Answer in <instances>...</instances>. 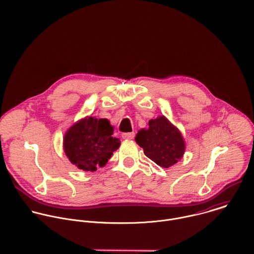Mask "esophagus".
Wrapping results in <instances>:
<instances>
[{
  "mask_svg": "<svg viewBox=\"0 0 254 254\" xmlns=\"http://www.w3.org/2000/svg\"><path fill=\"white\" fill-rule=\"evenodd\" d=\"M123 138L125 139H132L134 137V132H127V133H123Z\"/></svg>",
  "mask_w": 254,
  "mask_h": 254,
  "instance_id": "34e87169",
  "label": "esophagus"
}]
</instances>
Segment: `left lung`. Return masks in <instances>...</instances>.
<instances>
[{
  "mask_svg": "<svg viewBox=\"0 0 254 254\" xmlns=\"http://www.w3.org/2000/svg\"><path fill=\"white\" fill-rule=\"evenodd\" d=\"M135 141L149 159L164 168L179 162L186 151L182 132L164 116L150 120L147 128L138 130Z\"/></svg>",
  "mask_w": 254,
  "mask_h": 254,
  "instance_id": "8db88e82",
  "label": "left lung"
}]
</instances>
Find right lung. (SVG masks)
<instances>
[{
  "mask_svg": "<svg viewBox=\"0 0 254 254\" xmlns=\"http://www.w3.org/2000/svg\"><path fill=\"white\" fill-rule=\"evenodd\" d=\"M114 127L107 119L86 117L74 123L64 135V150L68 160L79 170L96 172L105 166L121 145L112 136Z\"/></svg>",
  "mask_w": 254,
  "mask_h": 254,
  "instance_id": "add662e5",
  "label": "right lung"
}]
</instances>
